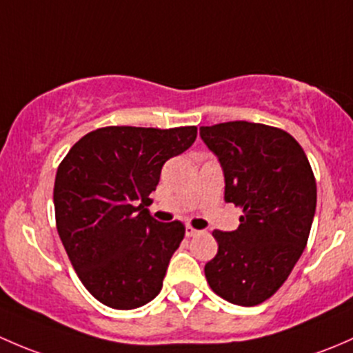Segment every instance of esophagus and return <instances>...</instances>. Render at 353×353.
Wrapping results in <instances>:
<instances>
[{
    "mask_svg": "<svg viewBox=\"0 0 353 353\" xmlns=\"http://www.w3.org/2000/svg\"><path fill=\"white\" fill-rule=\"evenodd\" d=\"M201 232H202V231L195 230V228H192V226L185 228V234H187L188 238H194V236H199V234H201Z\"/></svg>",
    "mask_w": 353,
    "mask_h": 353,
    "instance_id": "1",
    "label": "esophagus"
}]
</instances>
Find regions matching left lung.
I'll return each mask as SVG.
<instances>
[{
  "mask_svg": "<svg viewBox=\"0 0 353 353\" xmlns=\"http://www.w3.org/2000/svg\"><path fill=\"white\" fill-rule=\"evenodd\" d=\"M224 172V201L243 210L238 230L214 231L210 289L238 306L274 296L297 263L316 210V180L301 144L277 127L234 121L201 127Z\"/></svg>",
  "mask_w": 353,
  "mask_h": 353,
  "instance_id": "obj_1",
  "label": "left lung"
}]
</instances>
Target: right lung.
Here are the masks:
<instances>
[{
	"mask_svg": "<svg viewBox=\"0 0 353 353\" xmlns=\"http://www.w3.org/2000/svg\"><path fill=\"white\" fill-rule=\"evenodd\" d=\"M195 137V125L101 127L61 161L54 183L57 232L79 281L105 306L136 310L161 290L185 226L156 221L150 194L163 165Z\"/></svg>",
	"mask_w": 353,
	"mask_h": 353,
	"instance_id": "obj_1",
	"label": "right lung"
}]
</instances>
